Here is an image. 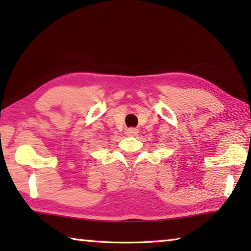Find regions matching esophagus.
I'll return each mask as SVG.
<instances>
[{
  "instance_id": "esophagus-1",
  "label": "esophagus",
  "mask_w": 251,
  "mask_h": 251,
  "mask_svg": "<svg viewBox=\"0 0 251 251\" xmlns=\"http://www.w3.org/2000/svg\"><path fill=\"white\" fill-rule=\"evenodd\" d=\"M137 133H138V129L134 128V127H130V128L126 129V135H128V136H135V135H137Z\"/></svg>"
}]
</instances>
